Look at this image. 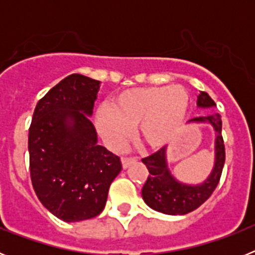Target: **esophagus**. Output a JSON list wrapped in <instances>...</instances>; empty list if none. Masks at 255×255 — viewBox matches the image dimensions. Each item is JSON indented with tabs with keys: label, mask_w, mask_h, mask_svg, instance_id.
Wrapping results in <instances>:
<instances>
[{
	"label": "esophagus",
	"mask_w": 255,
	"mask_h": 255,
	"mask_svg": "<svg viewBox=\"0 0 255 255\" xmlns=\"http://www.w3.org/2000/svg\"><path fill=\"white\" fill-rule=\"evenodd\" d=\"M136 157H123L121 158V163H123V167L124 168H128L129 167V164L132 163V162L136 161Z\"/></svg>",
	"instance_id": "1"
}]
</instances>
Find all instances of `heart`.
Returning <instances> with one entry per match:
<instances>
[{
  "label": "heart",
  "mask_w": 255,
  "mask_h": 255,
  "mask_svg": "<svg viewBox=\"0 0 255 255\" xmlns=\"http://www.w3.org/2000/svg\"><path fill=\"white\" fill-rule=\"evenodd\" d=\"M190 97L181 85L134 88L117 94L112 106L98 108L97 128L107 144L119 149L138 126V140L158 149L176 138L188 119Z\"/></svg>",
  "instance_id": "b5f03b06"
}]
</instances>
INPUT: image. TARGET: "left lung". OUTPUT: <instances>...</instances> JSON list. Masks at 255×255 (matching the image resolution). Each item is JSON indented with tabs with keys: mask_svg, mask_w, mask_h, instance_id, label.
Wrapping results in <instances>:
<instances>
[{
	"mask_svg": "<svg viewBox=\"0 0 255 255\" xmlns=\"http://www.w3.org/2000/svg\"><path fill=\"white\" fill-rule=\"evenodd\" d=\"M198 107H215V101L208 93L200 92L197 100ZM189 123H208L216 131V161L213 171L208 179L199 185H186L177 181L171 175L166 161V147L161 148L149 157L141 159L149 176L141 189L144 202L152 209L164 215H186L193 212L211 197L220 182L225 164V144L222 138V121L218 114L199 116L191 119Z\"/></svg>",
	"mask_w": 255,
	"mask_h": 255,
	"instance_id": "8db88e82",
	"label": "left lung"
}]
</instances>
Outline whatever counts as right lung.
Instances as JSON below:
<instances>
[{
	"mask_svg": "<svg viewBox=\"0 0 255 255\" xmlns=\"http://www.w3.org/2000/svg\"><path fill=\"white\" fill-rule=\"evenodd\" d=\"M101 82L73 74L40 98L29 128V167L35 194L65 222L103 211L120 173V157L97 143L89 117Z\"/></svg>",
	"mask_w": 255,
	"mask_h": 255,
	"instance_id": "add662e5",
	"label": "right lung"
}]
</instances>
